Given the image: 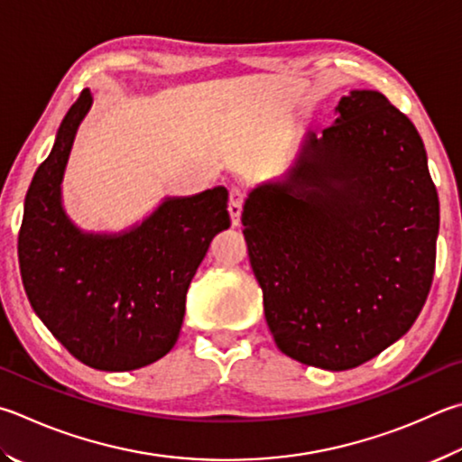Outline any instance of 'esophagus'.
Wrapping results in <instances>:
<instances>
[{
	"label": "esophagus",
	"mask_w": 462,
	"mask_h": 462,
	"mask_svg": "<svg viewBox=\"0 0 462 462\" xmlns=\"http://www.w3.org/2000/svg\"><path fill=\"white\" fill-rule=\"evenodd\" d=\"M242 204H245V191L238 188L230 189V199H228V214L232 226H240V216H242Z\"/></svg>",
	"instance_id": "34e87169"
}]
</instances>
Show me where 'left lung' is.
I'll list each match as a JSON object with an SVG mask.
<instances>
[{"label": "left lung", "instance_id": "1", "mask_svg": "<svg viewBox=\"0 0 462 462\" xmlns=\"http://www.w3.org/2000/svg\"><path fill=\"white\" fill-rule=\"evenodd\" d=\"M289 173L258 183L242 224L276 347L343 372L406 335L429 297L439 194L412 121L351 90Z\"/></svg>", "mask_w": 462, "mask_h": 462}]
</instances>
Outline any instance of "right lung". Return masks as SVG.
I'll return each mask as SVG.
<instances>
[{
  "label": "right lung",
  "instance_id": "1",
  "mask_svg": "<svg viewBox=\"0 0 462 462\" xmlns=\"http://www.w3.org/2000/svg\"><path fill=\"white\" fill-rule=\"evenodd\" d=\"M92 103L85 88L33 173L18 238L20 273L32 309L79 362L131 372L178 341L189 282L209 242L230 228L228 189L163 198L121 232L79 228L64 209L62 181Z\"/></svg>",
  "mask_w": 462,
  "mask_h": 462
}]
</instances>
